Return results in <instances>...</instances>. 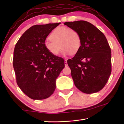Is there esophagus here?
Returning <instances> with one entry per match:
<instances>
[{"label":"esophagus","instance_id":"obj_1","mask_svg":"<svg viewBox=\"0 0 124 124\" xmlns=\"http://www.w3.org/2000/svg\"><path fill=\"white\" fill-rule=\"evenodd\" d=\"M64 65H65V67L68 66V64H67V60H64Z\"/></svg>","mask_w":124,"mask_h":124}]
</instances>
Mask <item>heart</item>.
<instances>
[{
    "label": "heart",
    "instance_id": "b5f03b06",
    "mask_svg": "<svg viewBox=\"0 0 124 124\" xmlns=\"http://www.w3.org/2000/svg\"><path fill=\"white\" fill-rule=\"evenodd\" d=\"M50 40H46L44 45L52 55L56 56L60 53L61 47L64 55H74L81 49L82 41L77 31L68 27L61 26L54 29L49 36Z\"/></svg>",
    "mask_w": 124,
    "mask_h": 124
}]
</instances>
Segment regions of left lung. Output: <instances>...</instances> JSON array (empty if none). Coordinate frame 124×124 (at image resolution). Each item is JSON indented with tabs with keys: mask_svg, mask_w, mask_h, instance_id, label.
Returning a JSON list of instances; mask_svg holds the SVG:
<instances>
[{
	"mask_svg": "<svg viewBox=\"0 0 124 124\" xmlns=\"http://www.w3.org/2000/svg\"><path fill=\"white\" fill-rule=\"evenodd\" d=\"M64 24L77 31L82 41L80 51L67 61L75 86L85 93L100 91L112 72L111 50L107 40L97 27L85 21Z\"/></svg>",
	"mask_w": 124,
	"mask_h": 124,
	"instance_id": "8db88e82",
	"label": "left lung"
}]
</instances>
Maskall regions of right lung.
Wrapping results in <instances>:
<instances>
[{
	"label": "right lung",
	"mask_w": 124,
	"mask_h": 124,
	"mask_svg": "<svg viewBox=\"0 0 124 124\" xmlns=\"http://www.w3.org/2000/svg\"><path fill=\"white\" fill-rule=\"evenodd\" d=\"M60 23L30 27L15 47L13 66L17 84L33 100L49 97L56 89V79L64 68V60L52 55L44 45L47 35Z\"/></svg>",
	"instance_id": "add662e5"
}]
</instances>
